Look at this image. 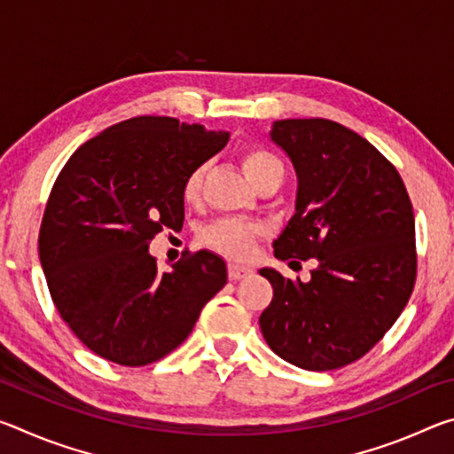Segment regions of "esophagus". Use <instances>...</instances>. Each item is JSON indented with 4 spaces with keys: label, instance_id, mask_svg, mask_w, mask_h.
<instances>
[{
    "label": "esophagus",
    "instance_id": "obj_1",
    "mask_svg": "<svg viewBox=\"0 0 454 454\" xmlns=\"http://www.w3.org/2000/svg\"><path fill=\"white\" fill-rule=\"evenodd\" d=\"M248 274H250V268H248V266L234 264V262L228 264V276H230V280H240V278H244V276H248Z\"/></svg>",
    "mask_w": 454,
    "mask_h": 454
}]
</instances>
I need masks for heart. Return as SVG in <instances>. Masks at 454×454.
Instances as JSON below:
<instances>
[{"instance_id":"b5f03b06","label":"heart","mask_w":454,"mask_h":454,"mask_svg":"<svg viewBox=\"0 0 454 454\" xmlns=\"http://www.w3.org/2000/svg\"><path fill=\"white\" fill-rule=\"evenodd\" d=\"M242 170L254 186L274 176H284V166L272 152L264 148H248L242 153ZM206 166H196L192 170L182 186V196L188 204L198 202L200 190H202ZM256 226L246 224L240 220H220L216 224H212L204 232V242L212 246L214 250L228 254L232 258H242L252 250L256 238Z\"/></svg>"}]
</instances>
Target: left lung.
Listing matches in <instances>:
<instances>
[{
  "label": "left lung",
  "mask_w": 454,
  "mask_h": 454,
  "mask_svg": "<svg viewBox=\"0 0 454 454\" xmlns=\"http://www.w3.org/2000/svg\"><path fill=\"white\" fill-rule=\"evenodd\" d=\"M270 140L290 158L294 216L274 240L278 260L317 258L309 282L274 270L260 314L268 347L304 371L364 356L401 317L417 276L414 214L396 168L336 121L278 120Z\"/></svg>",
  "instance_id": "8db88e82"
}]
</instances>
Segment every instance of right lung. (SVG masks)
<instances>
[{"instance_id":"obj_1","label":"right lung","mask_w":454,"mask_h":454,"mask_svg":"<svg viewBox=\"0 0 454 454\" xmlns=\"http://www.w3.org/2000/svg\"><path fill=\"white\" fill-rule=\"evenodd\" d=\"M230 134L166 116H137L91 137L67 160L45 206L40 260L59 317L98 356L156 363L186 340L228 282L200 250L160 272L150 242L184 224L182 186Z\"/></svg>"}]
</instances>
